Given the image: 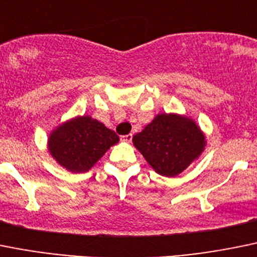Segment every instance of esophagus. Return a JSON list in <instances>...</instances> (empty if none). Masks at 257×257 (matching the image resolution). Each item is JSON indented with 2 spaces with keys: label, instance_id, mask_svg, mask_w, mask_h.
I'll list each match as a JSON object with an SVG mask.
<instances>
[{
  "label": "esophagus",
  "instance_id": "34e87169",
  "mask_svg": "<svg viewBox=\"0 0 257 257\" xmlns=\"http://www.w3.org/2000/svg\"><path fill=\"white\" fill-rule=\"evenodd\" d=\"M132 138H133V134H126V136H123L121 137V141H124V142H132Z\"/></svg>",
  "mask_w": 257,
  "mask_h": 257
}]
</instances>
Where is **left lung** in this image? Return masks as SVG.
Segmentation results:
<instances>
[{
    "instance_id": "left-lung-1",
    "label": "left lung",
    "mask_w": 257,
    "mask_h": 257,
    "mask_svg": "<svg viewBox=\"0 0 257 257\" xmlns=\"http://www.w3.org/2000/svg\"><path fill=\"white\" fill-rule=\"evenodd\" d=\"M133 145L157 174L174 177L201 155L205 136L190 117L158 114L133 137Z\"/></svg>"
}]
</instances>
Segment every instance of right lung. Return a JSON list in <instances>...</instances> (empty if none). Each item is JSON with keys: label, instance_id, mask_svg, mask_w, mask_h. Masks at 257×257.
I'll return each instance as SVG.
<instances>
[{"label": "right lung", "instance_id": "obj_1", "mask_svg": "<svg viewBox=\"0 0 257 257\" xmlns=\"http://www.w3.org/2000/svg\"><path fill=\"white\" fill-rule=\"evenodd\" d=\"M119 142L114 131L83 115L66 121L50 133V155L68 171L87 172L111 146Z\"/></svg>", "mask_w": 257, "mask_h": 257}]
</instances>
